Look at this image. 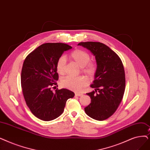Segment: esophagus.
<instances>
[{
  "label": "esophagus",
  "mask_w": 150,
  "mask_h": 150,
  "mask_svg": "<svg viewBox=\"0 0 150 150\" xmlns=\"http://www.w3.org/2000/svg\"><path fill=\"white\" fill-rule=\"evenodd\" d=\"M75 97H80V96H82L83 94H80V93H75Z\"/></svg>",
  "instance_id": "esophagus-1"
}]
</instances>
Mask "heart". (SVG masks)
Wrapping results in <instances>:
<instances>
[{"label":"heart","mask_w":150,"mask_h":150,"mask_svg":"<svg viewBox=\"0 0 150 150\" xmlns=\"http://www.w3.org/2000/svg\"><path fill=\"white\" fill-rule=\"evenodd\" d=\"M70 58L74 61L80 67L81 71L89 78L93 77L97 71V66L95 62L89 61V54L82 50L76 49L70 54ZM66 64V59L64 56L59 57L56 62L57 71L61 75L64 74ZM61 86L70 90L79 92L85 88L88 81L84 77H72L67 76L61 80Z\"/></svg>","instance_id":"b5f03b06"}]
</instances>
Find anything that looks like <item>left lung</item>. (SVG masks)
<instances>
[{
    "instance_id": "left-lung-1",
    "label": "left lung",
    "mask_w": 150,
    "mask_h": 150,
    "mask_svg": "<svg viewBox=\"0 0 150 150\" xmlns=\"http://www.w3.org/2000/svg\"><path fill=\"white\" fill-rule=\"evenodd\" d=\"M78 45L90 50L97 63L94 80L91 85L95 91L86 93L91 100L84 111L96 120H105L116 112L125 93L126 79L122 62L118 54L103 43L86 42Z\"/></svg>"
}]
</instances>
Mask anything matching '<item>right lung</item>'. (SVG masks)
<instances>
[{
  "label": "right lung",
  "mask_w": 150,
  "mask_h": 150,
  "mask_svg": "<svg viewBox=\"0 0 150 150\" xmlns=\"http://www.w3.org/2000/svg\"><path fill=\"white\" fill-rule=\"evenodd\" d=\"M71 48L65 43H47L25 57L21 70L22 91L28 107L38 119L48 121L57 118L63 113L67 100L75 96L67 89H57L55 93L51 90L59 79L57 61Z\"/></svg>",
  "instance_id": "add662e5"
}]
</instances>
